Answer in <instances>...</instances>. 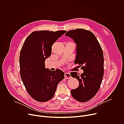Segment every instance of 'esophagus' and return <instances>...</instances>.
Returning <instances> with one entry per match:
<instances>
[{
	"label": "esophagus",
	"mask_w": 124,
	"mask_h": 124,
	"mask_svg": "<svg viewBox=\"0 0 124 124\" xmlns=\"http://www.w3.org/2000/svg\"><path fill=\"white\" fill-rule=\"evenodd\" d=\"M64 76L66 79H69L71 78V75H70V74L69 73H65Z\"/></svg>",
	"instance_id": "1"
}]
</instances>
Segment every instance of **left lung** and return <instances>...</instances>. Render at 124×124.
Listing matches in <instances>:
<instances>
[{
	"label": "left lung",
	"mask_w": 124,
	"mask_h": 124,
	"mask_svg": "<svg viewBox=\"0 0 124 124\" xmlns=\"http://www.w3.org/2000/svg\"><path fill=\"white\" fill-rule=\"evenodd\" d=\"M66 36L72 39L76 45L75 64L78 63L83 73L71 72L70 75L78 79L79 86L70 91L72 97L80 102H86L97 94L103 76L104 58L102 50L95 35L83 29L68 31Z\"/></svg>",
	"instance_id": "1"
}]
</instances>
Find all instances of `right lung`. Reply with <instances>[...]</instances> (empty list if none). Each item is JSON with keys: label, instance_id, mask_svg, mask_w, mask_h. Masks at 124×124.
<instances>
[{"label": "right lung", "instance_id": "1", "mask_svg": "<svg viewBox=\"0 0 124 124\" xmlns=\"http://www.w3.org/2000/svg\"><path fill=\"white\" fill-rule=\"evenodd\" d=\"M66 32L47 30L34 31L26 39L20 55V75L30 96L40 102L54 96L58 84L64 78L59 69L51 72L46 69L45 62L51 54V46Z\"/></svg>", "mask_w": 124, "mask_h": 124}]
</instances>
